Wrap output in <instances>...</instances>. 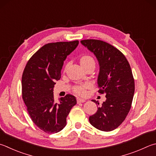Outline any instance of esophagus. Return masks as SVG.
Wrapping results in <instances>:
<instances>
[{"label": "esophagus", "instance_id": "1", "mask_svg": "<svg viewBox=\"0 0 156 156\" xmlns=\"http://www.w3.org/2000/svg\"><path fill=\"white\" fill-rule=\"evenodd\" d=\"M86 100H84V99H82V98H78L77 99V102L78 103H84L85 102Z\"/></svg>", "mask_w": 156, "mask_h": 156}]
</instances>
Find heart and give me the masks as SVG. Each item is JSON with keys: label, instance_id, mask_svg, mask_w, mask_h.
<instances>
[{"label": "heart", "instance_id": "heart-1", "mask_svg": "<svg viewBox=\"0 0 156 156\" xmlns=\"http://www.w3.org/2000/svg\"><path fill=\"white\" fill-rule=\"evenodd\" d=\"M80 63L83 67H86L90 66H93L95 67V61L91 56H83L80 59ZM89 87L88 84H81V85L76 86L73 88V91L77 93L78 95H84L85 93V89Z\"/></svg>", "mask_w": 156, "mask_h": 156}]
</instances>
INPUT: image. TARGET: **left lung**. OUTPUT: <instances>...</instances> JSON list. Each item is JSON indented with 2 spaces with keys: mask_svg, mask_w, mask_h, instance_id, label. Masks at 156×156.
<instances>
[{
  "mask_svg": "<svg viewBox=\"0 0 156 156\" xmlns=\"http://www.w3.org/2000/svg\"><path fill=\"white\" fill-rule=\"evenodd\" d=\"M80 43L98 59V91L106 98L90 116L89 122L101 131H112L122 123L131 108L135 88L131 67L123 53L106 42L85 39ZM92 101L100 104L98 101Z\"/></svg>",
  "mask_w": 156,
  "mask_h": 156,
  "instance_id": "obj_1",
  "label": "left lung"
}]
</instances>
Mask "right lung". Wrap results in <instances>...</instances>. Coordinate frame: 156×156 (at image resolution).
I'll return each instance as SVG.
<instances>
[{
    "label": "right lung",
    "mask_w": 156,
    "mask_h": 156,
    "mask_svg": "<svg viewBox=\"0 0 156 156\" xmlns=\"http://www.w3.org/2000/svg\"><path fill=\"white\" fill-rule=\"evenodd\" d=\"M79 44L78 41L56 42L44 45L28 61L22 78V98L33 123L44 132H60L66 126V118L77 101L67 94L54 98L55 82L61 78L64 61Z\"/></svg>",
    "instance_id": "obj_1"
}]
</instances>
